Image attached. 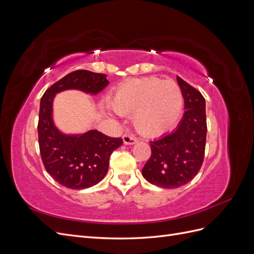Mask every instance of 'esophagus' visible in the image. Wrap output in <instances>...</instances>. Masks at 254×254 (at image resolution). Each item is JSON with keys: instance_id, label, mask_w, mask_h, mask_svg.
Listing matches in <instances>:
<instances>
[{"instance_id": "1", "label": "esophagus", "mask_w": 254, "mask_h": 254, "mask_svg": "<svg viewBox=\"0 0 254 254\" xmlns=\"http://www.w3.org/2000/svg\"><path fill=\"white\" fill-rule=\"evenodd\" d=\"M123 142H124V144L126 145H132V144H135L137 140L136 137H134L131 134H124L123 135Z\"/></svg>"}]
</instances>
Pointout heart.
<instances>
[{
	"instance_id": "1",
	"label": "heart",
	"mask_w": 254,
	"mask_h": 254,
	"mask_svg": "<svg viewBox=\"0 0 254 254\" xmlns=\"http://www.w3.org/2000/svg\"><path fill=\"white\" fill-rule=\"evenodd\" d=\"M183 94L174 80L146 77L128 80L114 92L110 106L121 115L132 114L133 125L146 136H159L172 130L183 112Z\"/></svg>"
}]
</instances>
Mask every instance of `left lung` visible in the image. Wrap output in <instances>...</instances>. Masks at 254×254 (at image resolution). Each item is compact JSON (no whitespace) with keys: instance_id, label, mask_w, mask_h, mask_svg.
I'll return each mask as SVG.
<instances>
[{"instance_id":"8db88e82","label":"left lung","mask_w":254,"mask_h":254,"mask_svg":"<svg viewBox=\"0 0 254 254\" xmlns=\"http://www.w3.org/2000/svg\"><path fill=\"white\" fill-rule=\"evenodd\" d=\"M184 99V115L173 132L150 142L151 157L142 170L144 178L163 189L189 183L202 165L206 139L205 99L177 76Z\"/></svg>"}]
</instances>
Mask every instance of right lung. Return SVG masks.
Segmentation results:
<instances>
[{
	"label": "right lung",
	"mask_w": 254,
	"mask_h": 254,
	"mask_svg": "<svg viewBox=\"0 0 254 254\" xmlns=\"http://www.w3.org/2000/svg\"><path fill=\"white\" fill-rule=\"evenodd\" d=\"M108 83L105 74L78 70L54 83L41 98L38 137L42 162L54 180L67 189H88L101 182L108 172L112 151L123 140L93 129L83 133L60 131L53 119L54 98L65 90L96 95Z\"/></svg>",
	"instance_id": "add662e5"
}]
</instances>
